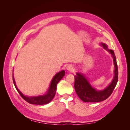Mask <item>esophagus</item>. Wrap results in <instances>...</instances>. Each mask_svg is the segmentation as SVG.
<instances>
[{"label":"esophagus","instance_id":"1","mask_svg":"<svg viewBox=\"0 0 130 130\" xmlns=\"http://www.w3.org/2000/svg\"><path fill=\"white\" fill-rule=\"evenodd\" d=\"M74 69V66L72 64H69L67 67V70H68V71H72Z\"/></svg>","mask_w":130,"mask_h":130}]
</instances>
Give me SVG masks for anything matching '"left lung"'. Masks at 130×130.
<instances>
[{
  "instance_id": "8db88e82",
  "label": "left lung",
  "mask_w": 130,
  "mask_h": 130,
  "mask_svg": "<svg viewBox=\"0 0 130 130\" xmlns=\"http://www.w3.org/2000/svg\"><path fill=\"white\" fill-rule=\"evenodd\" d=\"M101 45L112 55L115 65V76L111 84L107 87L102 90H96L92 87L84 75L77 73L76 75L74 76L75 90L78 97L86 103H97L107 99L111 95L114 89L116 87L118 79V69L115 53L113 50L108 49L107 45L105 43H102Z\"/></svg>"
}]
</instances>
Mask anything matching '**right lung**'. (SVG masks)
Returning a JSON list of instances; mask_svg holds the SVG:
<instances>
[{
	"mask_svg": "<svg viewBox=\"0 0 130 130\" xmlns=\"http://www.w3.org/2000/svg\"><path fill=\"white\" fill-rule=\"evenodd\" d=\"M64 74L65 71L64 70H63L62 71L57 73L52 79L49 86V88L46 93L45 94H44L43 95H40L37 96H28L27 95H24V94L22 93L20 90L18 89L16 85H15L13 75H12V78L13 84L15 88H16L18 92L20 94L22 98H23V99H24L27 102V103H29L31 104L42 105L48 104L53 99V98L55 96V95L56 93L57 85L58 84V82L64 76Z\"/></svg>",
	"mask_w": 130,
	"mask_h": 130,
	"instance_id": "right-lung-1",
	"label": "right lung"
}]
</instances>
